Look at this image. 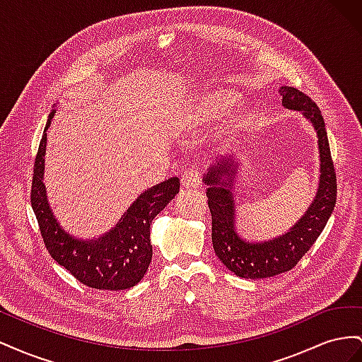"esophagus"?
<instances>
[{"label":"esophagus","instance_id":"1","mask_svg":"<svg viewBox=\"0 0 362 362\" xmlns=\"http://www.w3.org/2000/svg\"><path fill=\"white\" fill-rule=\"evenodd\" d=\"M201 181L202 177L198 169H187L181 175V184L184 189H198L201 185Z\"/></svg>","mask_w":362,"mask_h":362}]
</instances>
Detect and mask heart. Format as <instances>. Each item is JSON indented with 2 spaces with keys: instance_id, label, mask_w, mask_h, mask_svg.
I'll list each match as a JSON object with an SVG mask.
<instances>
[{
  "instance_id": "b5f03b06",
  "label": "heart",
  "mask_w": 362,
  "mask_h": 362,
  "mask_svg": "<svg viewBox=\"0 0 362 362\" xmlns=\"http://www.w3.org/2000/svg\"><path fill=\"white\" fill-rule=\"evenodd\" d=\"M229 105V98L225 95H214L206 100L204 105V116L205 117H213L218 113H222L225 108Z\"/></svg>"
}]
</instances>
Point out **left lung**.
Returning a JSON list of instances; mask_svg holds the SVG:
<instances>
[{"label": "left lung", "mask_w": 362, "mask_h": 362, "mask_svg": "<svg viewBox=\"0 0 362 362\" xmlns=\"http://www.w3.org/2000/svg\"><path fill=\"white\" fill-rule=\"evenodd\" d=\"M279 92L284 107L302 112L311 120L319 137L322 172L319 192L300 221L279 238L258 245L246 243L234 229L233 187L228 189V185L233 184L231 178L235 177L234 161L210 168L204 178L206 185H210L206 196L211 211V238L216 255L237 276L246 279L270 278L291 270L319 238L337 202V173L320 108L296 87L282 86ZM223 176L227 177L228 183Z\"/></svg>", "instance_id": "1"}]
</instances>
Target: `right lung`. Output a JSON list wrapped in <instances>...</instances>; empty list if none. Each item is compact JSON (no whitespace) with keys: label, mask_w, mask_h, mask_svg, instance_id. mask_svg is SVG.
Returning a JSON list of instances; mask_svg holds the SVG:
<instances>
[{"label":"right lung","mask_w":362,"mask_h":362,"mask_svg":"<svg viewBox=\"0 0 362 362\" xmlns=\"http://www.w3.org/2000/svg\"><path fill=\"white\" fill-rule=\"evenodd\" d=\"M49 115L35 158L31 181V206L40 235L49 255L84 286L96 290H125L134 287L146 273L152 258L151 223L180 192V178L154 185L128 208L120 222L95 242H83L66 234L52 216L43 185V156L47 148Z\"/></svg>","instance_id":"obj_1"}]
</instances>
